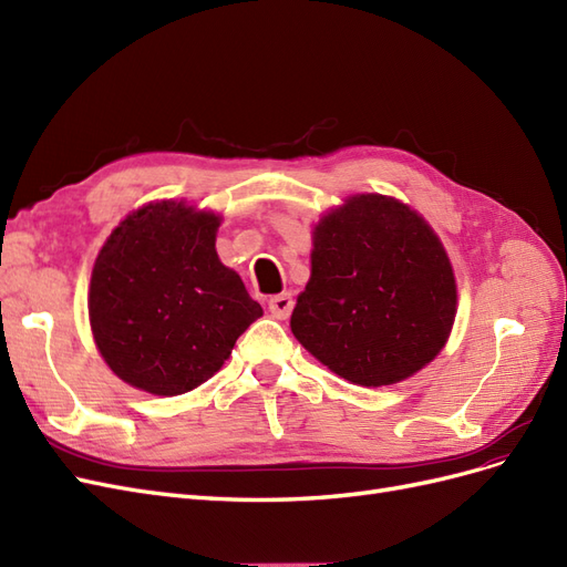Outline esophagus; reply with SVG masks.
Masks as SVG:
<instances>
[{"label": "esophagus", "instance_id": "1", "mask_svg": "<svg viewBox=\"0 0 567 567\" xmlns=\"http://www.w3.org/2000/svg\"><path fill=\"white\" fill-rule=\"evenodd\" d=\"M293 296L290 293H279L269 298V312L277 317V319H288L290 312H293Z\"/></svg>", "mask_w": 567, "mask_h": 567}]
</instances>
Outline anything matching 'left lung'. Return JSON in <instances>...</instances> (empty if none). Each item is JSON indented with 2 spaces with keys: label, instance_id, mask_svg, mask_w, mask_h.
<instances>
[{
  "label": "left lung",
  "instance_id": "left-lung-1",
  "mask_svg": "<svg viewBox=\"0 0 567 567\" xmlns=\"http://www.w3.org/2000/svg\"><path fill=\"white\" fill-rule=\"evenodd\" d=\"M454 315V274L435 231L409 205L364 194L317 225L290 329L340 379L379 388L435 359Z\"/></svg>",
  "mask_w": 567,
  "mask_h": 567
}]
</instances>
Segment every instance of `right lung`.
Masks as SVG:
<instances>
[{
  "mask_svg": "<svg viewBox=\"0 0 567 567\" xmlns=\"http://www.w3.org/2000/svg\"><path fill=\"white\" fill-rule=\"evenodd\" d=\"M219 217L163 200L127 215L101 248L90 321L106 364L151 394H182L219 371L236 338L262 317L219 262Z\"/></svg>",
  "mask_w": 567,
  "mask_h": 567,
  "instance_id": "right-lung-1",
  "label": "right lung"
}]
</instances>
